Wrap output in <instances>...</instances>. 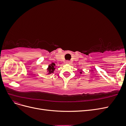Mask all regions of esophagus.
<instances>
[{"label": "esophagus", "mask_w": 126, "mask_h": 126, "mask_svg": "<svg viewBox=\"0 0 126 126\" xmlns=\"http://www.w3.org/2000/svg\"><path fill=\"white\" fill-rule=\"evenodd\" d=\"M66 63H68V64H69V63H70V62L69 60H67L66 62Z\"/></svg>", "instance_id": "obj_1"}]
</instances>
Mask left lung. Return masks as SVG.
I'll return each instance as SVG.
<instances>
[{
  "mask_svg": "<svg viewBox=\"0 0 126 126\" xmlns=\"http://www.w3.org/2000/svg\"><path fill=\"white\" fill-rule=\"evenodd\" d=\"M81 73H82V72H80V74H81Z\"/></svg>",
  "mask_w": 126,
  "mask_h": 126,
  "instance_id": "obj_1",
  "label": "left lung"
}]
</instances>
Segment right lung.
<instances>
[{
	"label": "right lung",
	"instance_id": "right-lung-1",
	"mask_svg": "<svg viewBox=\"0 0 126 126\" xmlns=\"http://www.w3.org/2000/svg\"><path fill=\"white\" fill-rule=\"evenodd\" d=\"M55 63H52V64H51L49 66V67L48 68V71H49V73L48 74H51L52 73V72H54V71L55 70Z\"/></svg>",
	"mask_w": 126,
	"mask_h": 126
}]
</instances>
